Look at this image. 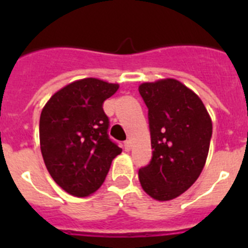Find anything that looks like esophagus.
Segmentation results:
<instances>
[{
    "instance_id": "1",
    "label": "esophagus",
    "mask_w": 248,
    "mask_h": 248,
    "mask_svg": "<svg viewBox=\"0 0 248 248\" xmlns=\"http://www.w3.org/2000/svg\"><path fill=\"white\" fill-rule=\"evenodd\" d=\"M124 149H125L126 151H129L131 149V141L130 140H125L124 141Z\"/></svg>"
}]
</instances>
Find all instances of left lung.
Here are the masks:
<instances>
[{"instance_id":"1","label":"left lung","mask_w":248,"mask_h":248,"mask_svg":"<svg viewBox=\"0 0 248 248\" xmlns=\"http://www.w3.org/2000/svg\"><path fill=\"white\" fill-rule=\"evenodd\" d=\"M139 93L149 109L153 157L139 170L144 191L157 201L180 196L205 166L212 122L202 100L172 78L146 82Z\"/></svg>"}]
</instances>
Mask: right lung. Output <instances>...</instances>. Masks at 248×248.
<instances>
[{"mask_svg":"<svg viewBox=\"0 0 248 248\" xmlns=\"http://www.w3.org/2000/svg\"><path fill=\"white\" fill-rule=\"evenodd\" d=\"M119 84L98 78L74 80L49 98L39 118V144L57 185L77 198L97 191L122 149L108 137L103 103Z\"/></svg>","mask_w":248,"mask_h":248,"instance_id":"obj_1","label":"right lung"}]
</instances>
